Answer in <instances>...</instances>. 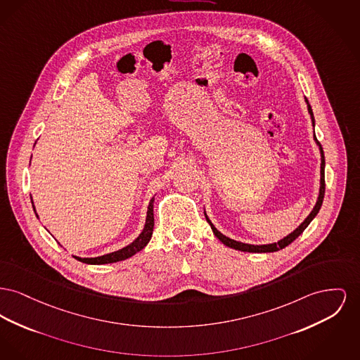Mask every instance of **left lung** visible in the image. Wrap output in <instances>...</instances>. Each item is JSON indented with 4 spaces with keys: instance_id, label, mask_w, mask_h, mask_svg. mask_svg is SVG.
<instances>
[{
    "instance_id": "8db88e82",
    "label": "left lung",
    "mask_w": 360,
    "mask_h": 360,
    "mask_svg": "<svg viewBox=\"0 0 360 360\" xmlns=\"http://www.w3.org/2000/svg\"><path fill=\"white\" fill-rule=\"evenodd\" d=\"M304 102H306V105H307L309 114H310V117H311L313 127H316V121H314L313 110H311V106H310V103H309L307 98H304ZM314 141L317 143L318 148H319V153H321V179H319V194H318L317 202H316V205H314L313 211L309 213V216H307V217L300 223V226H299L296 230H294L292 233H288L287 236H284L283 239H280L278 242H275V243H268V245H250V243H243V242L233 240L231 238H229V236L223 235V233H220V231H219V230L212 224L210 217L207 216V213L204 211L205 219H207V221L210 223L212 231H213L214 236H216L221 243H224L226 246H229V248H231V249H235V250L248 252V253H272V252H277V250H280V249H284L285 246H288L290 243H292V242L295 240L296 238L306 230V227L311 223V220L317 216L318 212L321 210V205H322V201H323V195H325V156H323V149L321 147V144H319V141H318L317 137H316V133H314Z\"/></svg>"
}]
</instances>
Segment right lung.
<instances>
[{
    "label": "right lung",
    "instance_id": "add662e5",
    "mask_svg": "<svg viewBox=\"0 0 360 360\" xmlns=\"http://www.w3.org/2000/svg\"><path fill=\"white\" fill-rule=\"evenodd\" d=\"M153 201H155V197L150 198L148 205V211H147V217H146V224H144V229L141 233L125 248L117 250V252H112V253L105 254V255H101V257H91V258H83V257H76L73 255L77 261L80 262H84V264H89V265H103V264H112V262H118V261H124L129 257L134 255L136 253H139L140 250H143L147 245H148L149 240H150V236L153 233ZM31 202H32V208L35 211V207H34V201H32V197H31ZM35 214L38 217V213L35 211Z\"/></svg>",
    "mask_w": 360,
    "mask_h": 360
}]
</instances>
